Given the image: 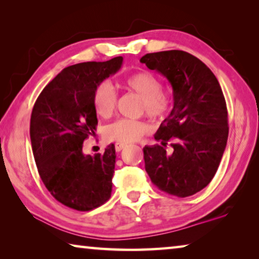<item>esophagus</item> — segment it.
Here are the masks:
<instances>
[{"mask_svg":"<svg viewBox=\"0 0 259 259\" xmlns=\"http://www.w3.org/2000/svg\"><path fill=\"white\" fill-rule=\"evenodd\" d=\"M124 147H125L124 144H120V143H116V144H115V151H116V152L122 151Z\"/></svg>","mask_w":259,"mask_h":259,"instance_id":"1","label":"esophagus"}]
</instances>
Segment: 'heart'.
I'll use <instances>...</instances> for the list:
<instances>
[{
    "label": "heart",
    "mask_w": 259,
    "mask_h": 259,
    "mask_svg": "<svg viewBox=\"0 0 259 259\" xmlns=\"http://www.w3.org/2000/svg\"><path fill=\"white\" fill-rule=\"evenodd\" d=\"M128 89L135 91L143 99L144 111L153 119L163 116L169 111L170 100L163 94V84L154 74L143 71L135 73L123 81ZM93 104L96 113L109 117L116 105V93L111 82L103 81L96 87ZM148 133V125L142 121L119 119L108 124L105 136L112 142L120 144L135 143Z\"/></svg>",
    "instance_id": "b5f03b06"
}]
</instances>
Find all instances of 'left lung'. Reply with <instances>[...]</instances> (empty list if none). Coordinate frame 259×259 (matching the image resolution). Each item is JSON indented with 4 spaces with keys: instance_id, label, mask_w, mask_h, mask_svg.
Returning <instances> with one entry per match:
<instances>
[{
    "instance_id": "8db88e82",
    "label": "left lung",
    "mask_w": 259,
    "mask_h": 259,
    "mask_svg": "<svg viewBox=\"0 0 259 259\" xmlns=\"http://www.w3.org/2000/svg\"><path fill=\"white\" fill-rule=\"evenodd\" d=\"M140 63L164 75L174 91L172 111L154 135L160 144L143 150L145 170L159 190L186 198L211 182L224 154L229 137L224 95L207 65L188 52H153Z\"/></svg>"
}]
</instances>
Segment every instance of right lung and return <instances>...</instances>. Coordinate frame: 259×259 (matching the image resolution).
<instances>
[{
    "label": "right lung",
    "mask_w": 259,
    "mask_h": 259,
    "mask_svg": "<svg viewBox=\"0 0 259 259\" xmlns=\"http://www.w3.org/2000/svg\"><path fill=\"white\" fill-rule=\"evenodd\" d=\"M122 57L64 68L38 96L30 116V142L37 171L60 203L89 211L111 198L115 148L83 154V142L98 124L96 87L121 68Z\"/></svg>",
    "instance_id": "add662e5"
}]
</instances>
